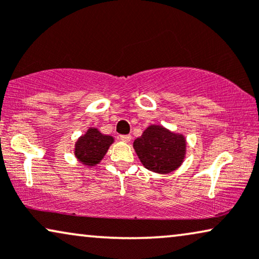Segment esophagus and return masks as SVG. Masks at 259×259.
<instances>
[{
  "instance_id": "obj_1",
  "label": "esophagus",
  "mask_w": 259,
  "mask_h": 259,
  "mask_svg": "<svg viewBox=\"0 0 259 259\" xmlns=\"http://www.w3.org/2000/svg\"><path fill=\"white\" fill-rule=\"evenodd\" d=\"M120 140L123 143H130L131 142V136H120Z\"/></svg>"
}]
</instances>
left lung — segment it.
Masks as SVG:
<instances>
[{"mask_svg":"<svg viewBox=\"0 0 259 259\" xmlns=\"http://www.w3.org/2000/svg\"><path fill=\"white\" fill-rule=\"evenodd\" d=\"M133 147L147 170L170 174L179 169L186 157L187 142L182 134L160 125H151L137 138Z\"/></svg>","mask_w":259,"mask_h":259,"instance_id":"1","label":"left lung"}]
</instances>
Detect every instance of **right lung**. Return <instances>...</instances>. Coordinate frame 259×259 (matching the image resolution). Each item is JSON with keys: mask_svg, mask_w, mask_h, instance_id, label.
Returning a JSON list of instances; mask_svg holds the SVG:
<instances>
[{"mask_svg": "<svg viewBox=\"0 0 259 259\" xmlns=\"http://www.w3.org/2000/svg\"><path fill=\"white\" fill-rule=\"evenodd\" d=\"M113 143V137L106 136L97 128L90 127L76 142L75 156L84 165L94 166L102 160Z\"/></svg>", "mask_w": 259, "mask_h": 259, "instance_id": "1", "label": "right lung"}]
</instances>
